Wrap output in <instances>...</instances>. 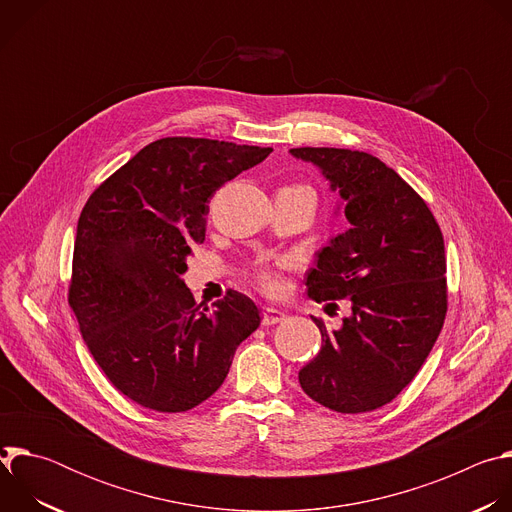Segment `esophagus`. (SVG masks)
<instances>
[{"label":"esophagus","mask_w":512,"mask_h":512,"mask_svg":"<svg viewBox=\"0 0 512 512\" xmlns=\"http://www.w3.org/2000/svg\"><path fill=\"white\" fill-rule=\"evenodd\" d=\"M281 320H285V312L277 308H263V326H273Z\"/></svg>","instance_id":"esophagus-1"}]
</instances>
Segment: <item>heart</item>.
Listing matches in <instances>:
<instances>
[{
	"label": "heart",
	"mask_w": 512,
	"mask_h": 512,
	"mask_svg": "<svg viewBox=\"0 0 512 512\" xmlns=\"http://www.w3.org/2000/svg\"><path fill=\"white\" fill-rule=\"evenodd\" d=\"M287 261H277L275 265H257L253 271V277L257 281V285L267 291V294H279L283 287V277H281V267H285Z\"/></svg>",
	"instance_id": "1"
}]
</instances>
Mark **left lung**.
I'll return each instance as SVG.
<instances>
[{"mask_svg": "<svg viewBox=\"0 0 512 512\" xmlns=\"http://www.w3.org/2000/svg\"><path fill=\"white\" fill-rule=\"evenodd\" d=\"M340 190L350 229L318 253L306 275L316 302L344 300L352 316L300 371L316 403L367 413L391 403L417 375L448 312L444 235L425 200L379 158L344 148H294ZM336 306V304H334Z\"/></svg>", "mask_w": 512, "mask_h": 512, "instance_id": "left-lung-1", "label": "left lung"}]
</instances>
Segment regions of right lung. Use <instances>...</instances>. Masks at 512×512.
<instances>
[{"label": "right lung", "instance_id": "1", "mask_svg": "<svg viewBox=\"0 0 512 512\" xmlns=\"http://www.w3.org/2000/svg\"><path fill=\"white\" fill-rule=\"evenodd\" d=\"M273 150L206 137H162L89 196L77 225L68 306L111 385L133 403L180 413L229 375L261 316L229 291L214 310L180 275L204 243L208 198Z\"/></svg>", "mask_w": 512, "mask_h": 512}]
</instances>
